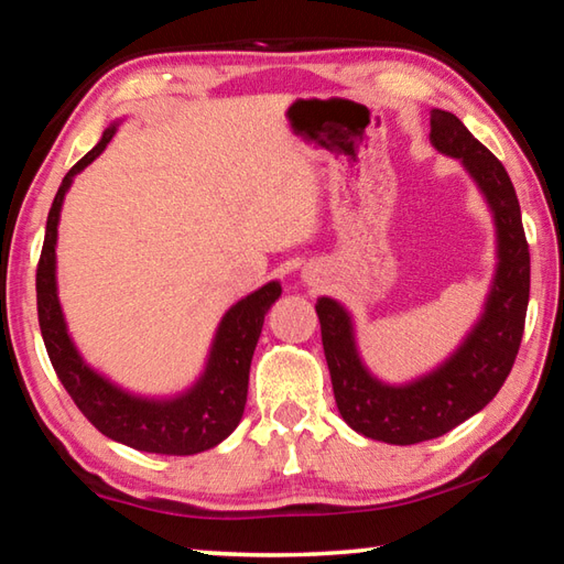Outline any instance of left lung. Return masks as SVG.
<instances>
[{
	"label": "left lung",
	"mask_w": 564,
	"mask_h": 564,
	"mask_svg": "<svg viewBox=\"0 0 564 564\" xmlns=\"http://www.w3.org/2000/svg\"><path fill=\"white\" fill-rule=\"evenodd\" d=\"M431 144L460 161L495 226V271L470 330L427 373L388 383L362 360L346 305L330 295L316 303L340 417L356 433L390 445L441 437L498 395L518 356L530 301V251L508 171L451 111H431Z\"/></svg>",
	"instance_id": "1"
}]
</instances>
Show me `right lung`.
Instances as JSON below:
<instances>
[{
  "label": "right lung",
  "mask_w": 564,
  "mask_h": 564,
  "mask_svg": "<svg viewBox=\"0 0 564 564\" xmlns=\"http://www.w3.org/2000/svg\"><path fill=\"white\" fill-rule=\"evenodd\" d=\"M119 123L121 119L104 129L99 144L69 169L50 208L42 259L36 269V308H40L42 338L66 393L99 433L141 453L196 455L224 443L241 423L256 343H259L265 313L281 299L283 289L279 281H269L259 291L236 301L218 321L204 370L194 383L178 393H133L84 360L66 326L59 301L56 238H59L62 206L74 176L104 154Z\"/></svg>",
  "instance_id": "add662e5"
}]
</instances>
